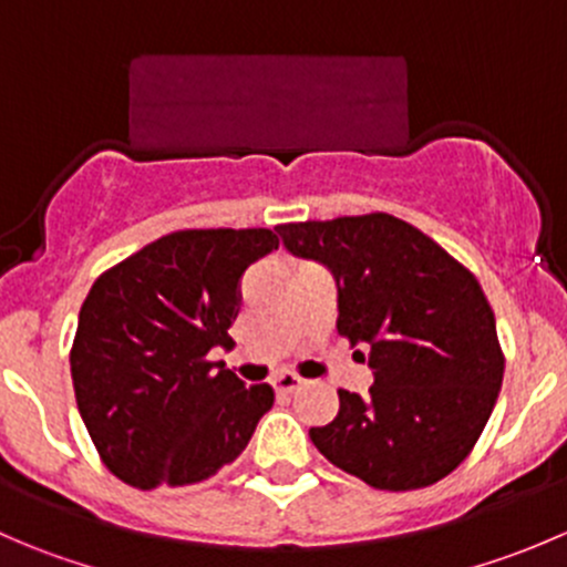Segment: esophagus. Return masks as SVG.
<instances>
[{"label":"esophagus","mask_w":567,"mask_h":567,"mask_svg":"<svg viewBox=\"0 0 567 567\" xmlns=\"http://www.w3.org/2000/svg\"><path fill=\"white\" fill-rule=\"evenodd\" d=\"M301 384H305V381H301L299 375H296V373H290V370H285V373H279L277 379L271 381L274 392H279V394H290V392H296V390H299Z\"/></svg>","instance_id":"esophagus-1"}]
</instances>
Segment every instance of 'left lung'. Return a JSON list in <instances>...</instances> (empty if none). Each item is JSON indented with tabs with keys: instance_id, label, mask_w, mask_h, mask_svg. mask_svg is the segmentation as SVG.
<instances>
[{
	"instance_id": "obj_1",
	"label": "left lung",
	"mask_w": 567,
	"mask_h": 567,
	"mask_svg": "<svg viewBox=\"0 0 567 567\" xmlns=\"http://www.w3.org/2000/svg\"><path fill=\"white\" fill-rule=\"evenodd\" d=\"M282 247L334 277L337 331L368 351V394L310 427L342 472L381 491L425 488L472 453L499 398L496 320L477 279L390 214L277 227ZM364 359L362 351H353Z\"/></svg>"
}]
</instances>
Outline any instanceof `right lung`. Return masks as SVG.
Listing matches in <instances>:
<instances>
[{"mask_svg":"<svg viewBox=\"0 0 567 567\" xmlns=\"http://www.w3.org/2000/svg\"><path fill=\"white\" fill-rule=\"evenodd\" d=\"M279 247L271 230H177L95 279L79 310L71 379L109 472L134 488L203 483L244 453L274 405L208 362L233 348L238 279Z\"/></svg>","mask_w":567,"mask_h":567,"instance_id":"1","label":"right lung"}]
</instances>
